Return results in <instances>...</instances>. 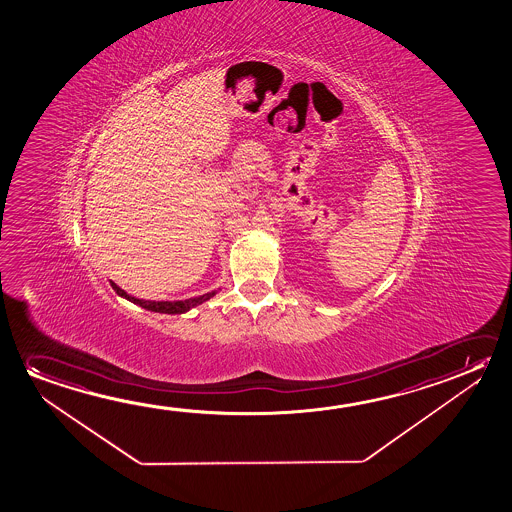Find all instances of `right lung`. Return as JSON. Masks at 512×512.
<instances>
[{"instance_id":"1","label":"right lung","mask_w":512,"mask_h":512,"mask_svg":"<svg viewBox=\"0 0 512 512\" xmlns=\"http://www.w3.org/2000/svg\"><path fill=\"white\" fill-rule=\"evenodd\" d=\"M110 284H112V288H114L117 295L122 297V299L133 302V304H137V306L147 309V311H155V313H163V315H181V313H187V311L195 308V306L210 301L211 297L220 290V288H217V290H211V292L197 295V297H190V299H183V301H146V299H137V297H133L130 293L124 292L114 281H110Z\"/></svg>"}]
</instances>
